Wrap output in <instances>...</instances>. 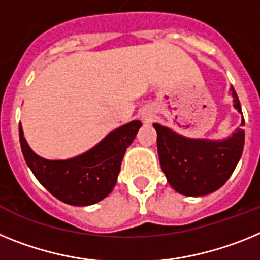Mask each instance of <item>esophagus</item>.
<instances>
[{
	"label": "esophagus",
	"mask_w": 260,
	"mask_h": 260,
	"mask_svg": "<svg viewBox=\"0 0 260 260\" xmlns=\"http://www.w3.org/2000/svg\"><path fill=\"white\" fill-rule=\"evenodd\" d=\"M143 117L145 120H149V119H150V115H149L148 112H143Z\"/></svg>",
	"instance_id": "1"
}]
</instances>
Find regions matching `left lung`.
Wrapping results in <instances>:
<instances>
[{"mask_svg":"<svg viewBox=\"0 0 260 260\" xmlns=\"http://www.w3.org/2000/svg\"><path fill=\"white\" fill-rule=\"evenodd\" d=\"M234 107L242 114L237 92L232 87ZM157 149L162 171L177 192L187 196H203L224 186L233 174L245 145V132L237 129L224 141L186 139L159 124ZM245 120L242 119V124Z\"/></svg>","mask_w":260,"mask_h":260,"instance_id":"obj_1","label":"left lung"}]
</instances>
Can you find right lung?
<instances>
[{
	"mask_svg": "<svg viewBox=\"0 0 260 260\" xmlns=\"http://www.w3.org/2000/svg\"><path fill=\"white\" fill-rule=\"evenodd\" d=\"M141 123L131 121L117 128L95 148L67 161H48L28 148L19 125L24 161L35 178L58 200L71 205L95 204L111 192L128 146Z\"/></svg>",
	"mask_w": 260,
	"mask_h": 260,
	"instance_id": "right-lung-1",
	"label": "right lung"
}]
</instances>
